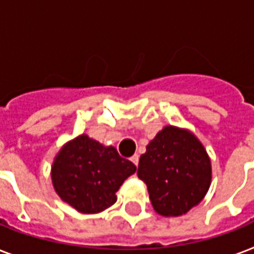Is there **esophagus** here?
Here are the masks:
<instances>
[{"label": "esophagus", "mask_w": 254, "mask_h": 254, "mask_svg": "<svg viewBox=\"0 0 254 254\" xmlns=\"http://www.w3.org/2000/svg\"><path fill=\"white\" fill-rule=\"evenodd\" d=\"M138 159H139L138 155L134 154V155H133V157H131V158H130V161H131V162H133V163H134L135 166H138Z\"/></svg>", "instance_id": "34e87169"}]
</instances>
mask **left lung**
<instances>
[{"label": "left lung", "instance_id": "left-lung-1", "mask_svg": "<svg viewBox=\"0 0 254 254\" xmlns=\"http://www.w3.org/2000/svg\"><path fill=\"white\" fill-rule=\"evenodd\" d=\"M137 175L147 186L161 216H182L208 192L212 167L207 150L192 131L167 125L141 155Z\"/></svg>", "mask_w": 254, "mask_h": 254}]
</instances>
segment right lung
Here are the masks:
<instances>
[{
    "instance_id": "obj_1",
    "label": "right lung",
    "mask_w": 254,
    "mask_h": 254,
    "mask_svg": "<svg viewBox=\"0 0 254 254\" xmlns=\"http://www.w3.org/2000/svg\"><path fill=\"white\" fill-rule=\"evenodd\" d=\"M113 146L80 134L64 143L54 158L51 181L62 200L81 213H99L117 201L116 192L135 173Z\"/></svg>"
}]
</instances>
